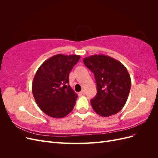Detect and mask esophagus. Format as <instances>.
Instances as JSON below:
<instances>
[{
	"label": "esophagus",
	"mask_w": 158,
	"mask_h": 158,
	"mask_svg": "<svg viewBox=\"0 0 158 158\" xmlns=\"http://www.w3.org/2000/svg\"><path fill=\"white\" fill-rule=\"evenodd\" d=\"M80 94H81V95H84V94H85V91L83 89V90H82L81 91V92H80Z\"/></svg>",
	"instance_id": "obj_1"
}]
</instances>
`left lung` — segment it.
Segmentation results:
<instances>
[{
  "instance_id": "1",
  "label": "left lung",
  "mask_w": 158,
  "mask_h": 158,
  "mask_svg": "<svg viewBox=\"0 0 158 158\" xmlns=\"http://www.w3.org/2000/svg\"><path fill=\"white\" fill-rule=\"evenodd\" d=\"M83 61L94 74L97 84V94L90 101L95 113L102 117H109L120 111L131 87V76L125 66L104 55L85 57Z\"/></svg>"
}]
</instances>
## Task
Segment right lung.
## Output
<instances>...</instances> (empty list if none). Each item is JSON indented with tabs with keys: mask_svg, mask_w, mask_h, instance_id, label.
<instances>
[{
	"mask_svg": "<svg viewBox=\"0 0 158 158\" xmlns=\"http://www.w3.org/2000/svg\"><path fill=\"white\" fill-rule=\"evenodd\" d=\"M80 58L76 55L52 56L36 72L32 93L37 106L48 116L63 118L73 111L78 95L70 86L69 74Z\"/></svg>",
	"mask_w": 158,
	"mask_h": 158,
	"instance_id": "right-lung-1",
	"label": "right lung"
}]
</instances>
